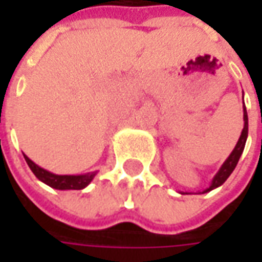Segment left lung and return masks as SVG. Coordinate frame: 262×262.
Masks as SVG:
<instances>
[{
	"label": "left lung",
	"instance_id": "left-lung-1",
	"mask_svg": "<svg viewBox=\"0 0 262 262\" xmlns=\"http://www.w3.org/2000/svg\"><path fill=\"white\" fill-rule=\"evenodd\" d=\"M244 121H245V125H244V129H242V134L239 137V141H237L236 147L233 148L232 155L227 157V160L223 163V166L220 167V170L217 172V175L214 176L213 182L210 188H207L204 192H208L211 189H214L217 186H220L227 178L230 176V173L233 172V169L236 167L237 162H239V157L242 155L244 148H245V143H247V137H248V115H247V109H245V105H244Z\"/></svg>",
	"mask_w": 262,
	"mask_h": 262
}]
</instances>
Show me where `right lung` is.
Returning a JSON list of instances; mask_svg holds the SVG:
<instances>
[{"label":"right lung","mask_w":262,"mask_h":262,"mask_svg":"<svg viewBox=\"0 0 262 262\" xmlns=\"http://www.w3.org/2000/svg\"><path fill=\"white\" fill-rule=\"evenodd\" d=\"M25 159L29 167L32 169V172L35 173L36 178L40 179L42 182H45L46 185L55 188V189H83L84 186L90 184V181L95 176V173H86V175H55V173H51V172H48L45 169L37 166L27 156H25Z\"/></svg>","instance_id":"add662e5"}]
</instances>
